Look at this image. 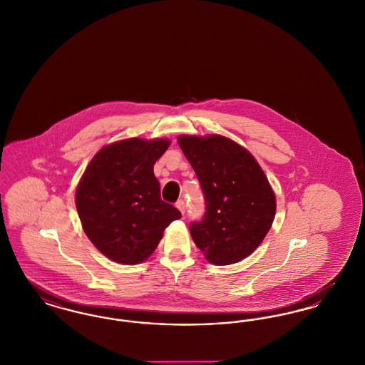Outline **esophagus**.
Wrapping results in <instances>:
<instances>
[{
	"instance_id": "esophagus-1",
	"label": "esophagus",
	"mask_w": 365,
	"mask_h": 365,
	"mask_svg": "<svg viewBox=\"0 0 365 365\" xmlns=\"http://www.w3.org/2000/svg\"><path fill=\"white\" fill-rule=\"evenodd\" d=\"M176 208L180 210V213H182V215H185V212H186V205H185V201H183V200H179V201L176 202Z\"/></svg>"
}]
</instances>
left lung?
Here are the masks:
<instances>
[{
	"label": "left lung",
	"instance_id": "left-lung-1",
	"mask_svg": "<svg viewBox=\"0 0 365 365\" xmlns=\"http://www.w3.org/2000/svg\"><path fill=\"white\" fill-rule=\"evenodd\" d=\"M178 143L205 198L202 220L191 238L205 259L230 265L252 255L272 226L277 200L256 158L222 135H180Z\"/></svg>",
	"mask_w": 365,
	"mask_h": 365
}]
</instances>
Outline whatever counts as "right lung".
<instances>
[{"label":"right lung","instance_id":"1","mask_svg":"<svg viewBox=\"0 0 365 365\" xmlns=\"http://www.w3.org/2000/svg\"><path fill=\"white\" fill-rule=\"evenodd\" d=\"M164 138H130L104 146L87 165L75 194L88 240L108 259L139 264L163 232L182 217L160 197L153 165L170 146Z\"/></svg>","mask_w":365,"mask_h":365}]
</instances>
